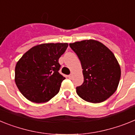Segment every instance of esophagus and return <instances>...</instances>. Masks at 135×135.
Listing matches in <instances>:
<instances>
[{
    "instance_id": "obj_1",
    "label": "esophagus",
    "mask_w": 135,
    "mask_h": 135,
    "mask_svg": "<svg viewBox=\"0 0 135 135\" xmlns=\"http://www.w3.org/2000/svg\"><path fill=\"white\" fill-rule=\"evenodd\" d=\"M68 77H69V79H71L73 78V74H71V75H69V76H68Z\"/></svg>"
}]
</instances>
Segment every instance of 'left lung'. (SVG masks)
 Segmentation results:
<instances>
[{
  "label": "left lung",
  "mask_w": 135,
  "mask_h": 135,
  "mask_svg": "<svg viewBox=\"0 0 135 135\" xmlns=\"http://www.w3.org/2000/svg\"><path fill=\"white\" fill-rule=\"evenodd\" d=\"M81 64L84 83L76 88L79 97L98 103L109 98L118 88L121 77L120 66L113 52L93 39L69 44Z\"/></svg>",
  "instance_id": "obj_1"
}]
</instances>
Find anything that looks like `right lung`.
I'll use <instances>...</instances> for the list:
<instances>
[{
  "label": "right lung",
  "instance_id": "right-lung-1",
  "mask_svg": "<svg viewBox=\"0 0 135 135\" xmlns=\"http://www.w3.org/2000/svg\"><path fill=\"white\" fill-rule=\"evenodd\" d=\"M68 43H43L26 51L16 64L15 81L19 90L30 101L47 102L58 93L65 79L58 72V60Z\"/></svg>",
  "mask_w": 135,
  "mask_h": 135
}]
</instances>
